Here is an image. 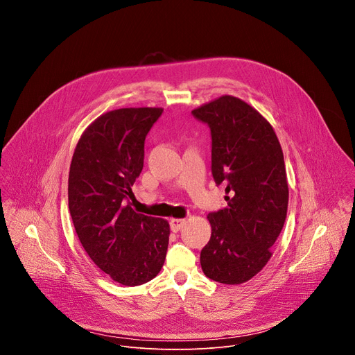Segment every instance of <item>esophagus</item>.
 I'll return each mask as SVG.
<instances>
[{
  "mask_svg": "<svg viewBox=\"0 0 355 355\" xmlns=\"http://www.w3.org/2000/svg\"><path fill=\"white\" fill-rule=\"evenodd\" d=\"M185 223H187L185 219H171L170 226H171V230H173V232H178Z\"/></svg>",
  "mask_w": 355,
  "mask_h": 355,
  "instance_id": "obj_1",
  "label": "esophagus"
}]
</instances>
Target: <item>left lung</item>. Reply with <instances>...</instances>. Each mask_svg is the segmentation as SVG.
<instances>
[{"label": "left lung", "mask_w": 355, "mask_h": 355, "mask_svg": "<svg viewBox=\"0 0 355 355\" xmlns=\"http://www.w3.org/2000/svg\"><path fill=\"white\" fill-rule=\"evenodd\" d=\"M212 136V175L226 185L227 207L208 215L211 240L200 251L204 274L237 285L270 261L288 211L284 153L270 122L240 98L222 95L192 111Z\"/></svg>", "instance_id": "8db88e82"}]
</instances>
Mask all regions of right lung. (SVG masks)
I'll use <instances>...</instances> for the list:
<instances>
[{
    "label": "right lung",
    "mask_w": 355,
    "mask_h": 355,
    "mask_svg": "<svg viewBox=\"0 0 355 355\" xmlns=\"http://www.w3.org/2000/svg\"><path fill=\"white\" fill-rule=\"evenodd\" d=\"M163 108H121L81 135L69 173V209L81 245L115 282L136 286L162 270L170 236L166 219L132 209L143 170L144 139Z\"/></svg>",
    "instance_id": "1"
}]
</instances>
